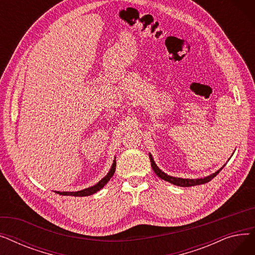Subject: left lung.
Segmentation results:
<instances>
[{"label": "left lung", "mask_w": 255, "mask_h": 255, "mask_svg": "<svg viewBox=\"0 0 255 255\" xmlns=\"http://www.w3.org/2000/svg\"><path fill=\"white\" fill-rule=\"evenodd\" d=\"M150 160H151L152 168H153V170L155 171V173H156V175H157L159 178H161V179L164 180V181H167V182H169V183H171V184H173V185H177V186H180V187H191V186L206 184V183L210 182L213 178H215V177L218 175V173H219V171L223 168V167L220 168V169L217 170L215 173H213V175H211V176H209V177H207V178H204V179H195V180H193V179H182V178L170 177V176L166 175V173H164L161 169H159L158 166L156 165V163L154 162L153 157H152L151 155H150Z\"/></svg>", "instance_id": "obj_1"}]
</instances>
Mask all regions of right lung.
Wrapping results in <instances>:
<instances>
[{"label":"right lung","mask_w":255,"mask_h":255,"mask_svg":"<svg viewBox=\"0 0 255 255\" xmlns=\"http://www.w3.org/2000/svg\"><path fill=\"white\" fill-rule=\"evenodd\" d=\"M115 170H116V159L114 160L113 166H112L111 170L109 171V173H107V175L101 181H99L96 185L89 187V188H86L84 190L76 191V192H60V191H56V192L61 195H72V196H88V195L94 194V193H96L98 190H100L101 188H103L104 185L111 180V178L114 176Z\"/></svg>","instance_id":"right-lung-1"}]
</instances>
